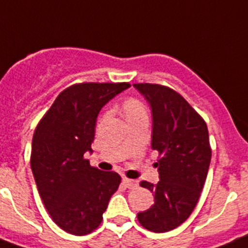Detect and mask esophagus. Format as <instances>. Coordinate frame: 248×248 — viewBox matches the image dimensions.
I'll return each mask as SVG.
<instances>
[{
  "mask_svg": "<svg viewBox=\"0 0 248 248\" xmlns=\"http://www.w3.org/2000/svg\"><path fill=\"white\" fill-rule=\"evenodd\" d=\"M122 182H124V185L127 187V188H131V189L136 188V187L139 186V182H137V181L130 180V178H124Z\"/></svg>",
  "mask_w": 248,
  "mask_h": 248,
  "instance_id": "1",
  "label": "esophagus"
}]
</instances>
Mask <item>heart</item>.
Segmentation results:
<instances>
[{"label": "heart", "instance_id": "1", "mask_svg": "<svg viewBox=\"0 0 248 248\" xmlns=\"http://www.w3.org/2000/svg\"><path fill=\"white\" fill-rule=\"evenodd\" d=\"M122 111H124V115L127 118V121L147 116V108H146L145 103L136 97L124 98V102H122Z\"/></svg>", "mask_w": 248, "mask_h": 248}]
</instances>
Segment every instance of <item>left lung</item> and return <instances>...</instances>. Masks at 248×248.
I'll list each match as a JSON object with an SVG mask.
<instances>
[{
  "label": "left lung",
  "instance_id": "obj_1",
  "mask_svg": "<svg viewBox=\"0 0 248 248\" xmlns=\"http://www.w3.org/2000/svg\"><path fill=\"white\" fill-rule=\"evenodd\" d=\"M152 109V150L158 152L160 181L141 186L155 203L140 212L141 226L152 232L171 231L184 223L199 202L211 162L207 124L178 92L157 83H135Z\"/></svg>",
  "mask_w": 248,
  "mask_h": 248
}]
</instances>
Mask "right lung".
<instances>
[{"label":"right lung","mask_w":248,"mask_h":248,"mask_svg":"<svg viewBox=\"0 0 248 248\" xmlns=\"http://www.w3.org/2000/svg\"><path fill=\"white\" fill-rule=\"evenodd\" d=\"M128 82H82L64 88L34 128L31 170L45 207L56 225L76 236L91 233L103 219L121 184L85 158L98 112Z\"/></svg>","instance_id":"1"}]
</instances>
